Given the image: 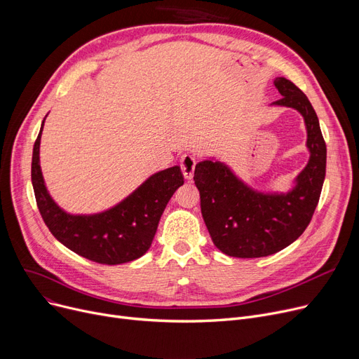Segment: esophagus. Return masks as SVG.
Here are the masks:
<instances>
[{
  "label": "esophagus",
  "instance_id": "1",
  "mask_svg": "<svg viewBox=\"0 0 359 359\" xmlns=\"http://www.w3.org/2000/svg\"><path fill=\"white\" fill-rule=\"evenodd\" d=\"M195 165H196V158L194 156L184 154L180 160V168L183 172V176L186 179H192L194 177V172H195Z\"/></svg>",
  "mask_w": 359,
  "mask_h": 359
}]
</instances>
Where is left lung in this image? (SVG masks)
Returning a JSON list of instances; mask_svg holds the SVG:
<instances>
[{
	"mask_svg": "<svg viewBox=\"0 0 359 359\" xmlns=\"http://www.w3.org/2000/svg\"><path fill=\"white\" fill-rule=\"evenodd\" d=\"M273 84L282 97L272 104L298 110L307 129L310 160L292 189L257 192L221 161L205 160L195 167L206 229L215 246L233 257L269 256L294 243L311 221L326 176V142L310 100L284 77L275 79Z\"/></svg>",
	"mask_w": 359,
	"mask_h": 359,
	"instance_id": "left-lung-1",
	"label": "left lung"
}]
</instances>
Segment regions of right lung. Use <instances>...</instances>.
Returning a JSON list of instances; mask_svg holds the SVG:
<instances>
[{
  "label": "right lung",
  "mask_w": 359,
  "mask_h": 359,
  "mask_svg": "<svg viewBox=\"0 0 359 359\" xmlns=\"http://www.w3.org/2000/svg\"><path fill=\"white\" fill-rule=\"evenodd\" d=\"M41 126L32 157V184L37 208L53 237L65 248L102 265H119L141 257L151 246L167 202L183 175L179 165L149 176L113 208L91 215H72L50 198L39 163Z\"/></svg>",
  "instance_id": "add662e5"
}]
</instances>
